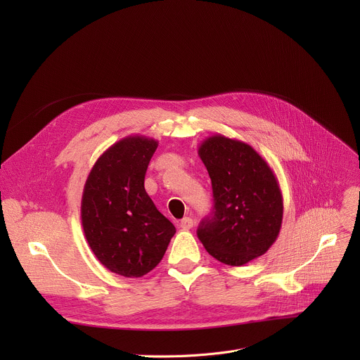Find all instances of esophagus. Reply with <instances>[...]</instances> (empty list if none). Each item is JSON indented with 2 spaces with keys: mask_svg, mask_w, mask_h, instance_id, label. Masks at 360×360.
<instances>
[{
  "mask_svg": "<svg viewBox=\"0 0 360 360\" xmlns=\"http://www.w3.org/2000/svg\"><path fill=\"white\" fill-rule=\"evenodd\" d=\"M179 226H181L184 231H188V229H191V228L193 226V219L189 218V217H186V218H184V219L179 222Z\"/></svg>",
  "mask_w": 360,
  "mask_h": 360,
  "instance_id": "1",
  "label": "esophagus"
}]
</instances>
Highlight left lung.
I'll return each mask as SVG.
<instances>
[{"label": "left lung", "instance_id": "8db88e82", "mask_svg": "<svg viewBox=\"0 0 360 360\" xmlns=\"http://www.w3.org/2000/svg\"><path fill=\"white\" fill-rule=\"evenodd\" d=\"M214 191V211L198 228L207 252L225 265L242 266L276 240L283 198L268 162L249 143L224 135L198 148Z\"/></svg>", "mask_w": 360, "mask_h": 360}]
</instances>
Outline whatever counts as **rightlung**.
Segmentation results:
<instances>
[{
    "mask_svg": "<svg viewBox=\"0 0 360 360\" xmlns=\"http://www.w3.org/2000/svg\"><path fill=\"white\" fill-rule=\"evenodd\" d=\"M157 148L152 138H122L96 160L82 192L86 242L102 265L125 278H141L155 268L176 232L143 186Z\"/></svg>",
    "mask_w": 360,
    "mask_h": 360,
    "instance_id": "add662e5",
    "label": "right lung"
}]
</instances>
